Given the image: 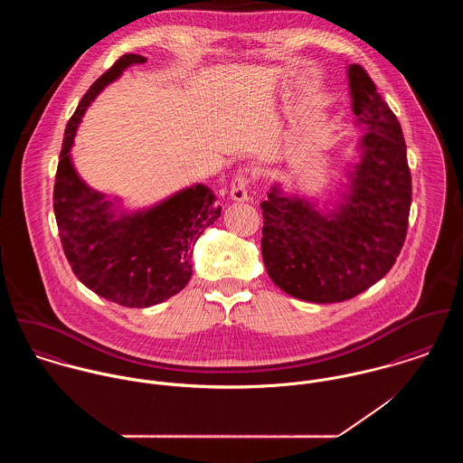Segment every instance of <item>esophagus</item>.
I'll use <instances>...</instances> for the list:
<instances>
[{
	"mask_svg": "<svg viewBox=\"0 0 463 463\" xmlns=\"http://www.w3.org/2000/svg\"><path fill=\"white\" fill-rule=\"evenodd\" d=\"M230 198L237 203H244V201H250V194H248V175L244 173H239L232 184V189H230Z\"/></svg>",
	"mask_w": 463,
	"mask_h": 463,
	"instance_id": "obj_1",
	"label": "esophagus"
}]
</instances>
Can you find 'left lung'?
Returning <instances> with one entry per match:
<instances>
[{"label":"left lung","instance_id":"8db88e82","mask_svg":"<svg viewBox=\"0 0 463 463\" xmlns=\"http://www.w3.org/2000/svg\"><path fill=\"white\" fill-rule=\"evenodd\" d=\"M362 132L340 189L319 203L276 182L262 203V257L288 296L338 303L380 281L404 244L411 203L406 146L394 112L358 64L347 66Z\"/></svg>","mask_w":463,"mask_h":463}]
</instances>
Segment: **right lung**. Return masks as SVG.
I'll return each instance as SVG.
<instances>
[{
	"label": "right lung",
	"mask_w": 463,
	"mask_h": 463,
	"mask_svg": "<svg viewBox=\"0 0 463 463\" xmlns=\"http://www.w3.org/2000/svg\"><path fill=\"white\" fill-rule=\"evenodd\" d=\"M146 57L123 55L81 98L67 123L53 210L61 242L76 278L98 296L147 308L178 294L193 276V251L201 233L221 217L217 196L203 184L144 208L128 210L78 175L71 149L78 127L98 94Z\"/></svg>",
	"instance_id": "obj_1"
}]
</instances>
